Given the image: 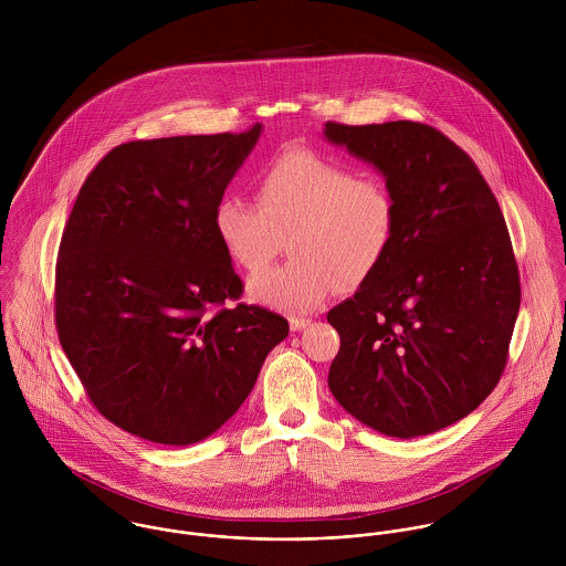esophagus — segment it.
<instances>
[{
    "label": "esophagus",
    "mask_w": 566,
    "mask_h": 566,
    "mask_svg": "<svg viewBox=\"0 0 566 566\" xmlns=\"http://www.w3.org/2000/svg\"><path fill=\"white\" fill-rule=\"evenodd\" d=\"M310 323H312V321H310V318H301V316H292V318H290V328H292V331H303V328H305V326H310Z\"/></svg>",
    "instance_id": "34e87169"
}]
</instances>
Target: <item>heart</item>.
I'll list each match as a JSON object with an SVG mask.
<instances>
[{"label":"heart","mask_w":566,"mask_h":566,"mask_svg":"<svg viewBox=\"0 0 566 566\" xmlns=\"http://www.w3.org/2000/svg\"><path fill=\"white\" fill-rule=\"evenodd\" d=\"M256 202L227 193L213 209L216 235L248 274L283 250L292 259L248 283L252 301L310 312L337 283L357 287L388 259L399 231V200L388 180L357 176L312 150H287L254 178Z\"/></svg>","instance_id":"1"}]
</instances>
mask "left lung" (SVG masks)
Instances as JSON below:
<instances>
[{
	"instance_id": "obj_1",
	"label": "left lung",
	"mask_w": 566,
	"mask_h": 566,
	"mask_svg": "<svg viewBox=\"0 0 566 566\" xmlns=\"http://www.w3.org/2000/svg\"><path fill=\"white\" fill-rule=\"evenodd\" d=\"M324 135L384 171L399 200L388 259L326 314L339 333L328 388L386 436L433 433L505 370L521 307L505 220L475 161L433 126L326 122Z\"/></svg>"
}]
</instances>
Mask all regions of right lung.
I'll return each instance as SVG.
<instances>
[{"label":"right lung","instance_id":"add662e5","mask_svg":"<svg viewBox=\"0 0 566 566\" xmlns=\"http://www.w3.org/2000/svg\"><path fill=\"white\" fill-rule=\"evenodd\" d=\"M259 135L254 124L122 144L86 176L70 213L56 259L59 339L91 405L137 438L185 447L211 436L290 333L283 316L238 303L242 279L213 229Z\"/></svg>","mask_w":566,"mask_h":566}]
</instances>
